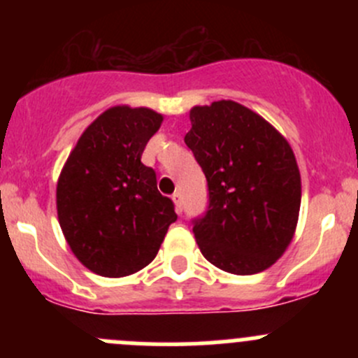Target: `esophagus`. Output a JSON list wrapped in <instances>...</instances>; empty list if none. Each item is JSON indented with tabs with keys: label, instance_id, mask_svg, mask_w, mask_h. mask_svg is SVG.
Listing matches in <instances>:
<instances>
[{
	"label": "esophagus",
	"instance_id": "34e87169",
	"mask_svg": "<svg viewBox=\"0 0 358 358\" xmlns=\"http://www.w3.org/2000/svg\"><path fill=\"white\" fill-rule=\"evenodd\" d=\"M171 199H173V202H175L176 211L182 213V208H183V204H182V194H180V192H175V194H173Z\"/></svg>",
	"mask_w": 358,
	"mask_h": 358
}]
</instances>
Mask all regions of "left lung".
I'll return each mask as SVG.
<instances>
[{
    "label": "left lung",
    "mask_w": 358,
    "mask_h": 358,
    "mask_svg": "<svg viewBox=\"0 0 358 358\" xmlns=\"http://www.w3.org/2000/svg\"><path fill=\"white\" fill-rule=\"evenodd\" d=\"M185 143L208 180L209 206L194 222L202 256L252 275L272 266L294 237L301 176L289 142L255 110L218 100L190 109Z\"/></svg>",
    "instance_id": "obj_1"
}]
</instances>
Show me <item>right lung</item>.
I'll list each match as a JSON object with an SVG mask.
<instances>
[{
	"label": "right lung",
	"mask_w": 358,
	"mask_h": 358,
	"mask_svg": "<svg viewBox=\"0 0 358 358\" xmlns=\"http://www.w3.org/2000/svg\"><path fill=\"white\" fill-rule=\"evenodd\" d=\"M162 114L115 106L79 136L57 182V215L76 258L102 277H126L156 258L173 202L157 190L142 152Z\"/></svg>",
	"instance_id": "obj_1"
}]
</instances>
